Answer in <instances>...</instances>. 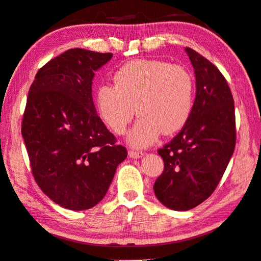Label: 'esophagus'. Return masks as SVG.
Masks as SVG:
<instances>
[{
	"label": "esophagus",
	"instance_id": "esophagus-1",
	"mask_svg": "<svg viewBox=\"0 0 261 261\" xmlns=\"http://www.w3.org/2000/svg\"><path fill=\"white\" fill-rule=\"evenodd\" d=\"M145 155L144 151H138V150H129V156L131 159H140Z\"/></svg>",
	"mask_w": 261,
	"mask_h": 261
}]
</instances>
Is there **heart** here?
<instances>
[{"instance_id": "b5f03b06", "label": "heart", "mask_w": 261, "mask_h": 261, "mask_svg": "<svg viewBox=\"0 0 261 261\" xmlns=\"http://www.w3.org/2000/svg\"><path fill=\"white\" fill-rule=\"evenodd\" d=\"M195 85L192 74L179 65L162 60L130 61L114 75V85L97 90V107L103 123L123 135L135 116H139L127 137L135 148H146L161 134L182 129L192 115Z\"/></svg>"}]
</instances>
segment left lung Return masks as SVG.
I'll return each mask as SVG.
<instances>
[{
  "instance_id": "8db88e82",
  "label": "left lung",
  "mask_w": 261,
  "mask_h": 261,
  "mask_svg": "<svg viewBox=\"0 0 261 261\" xmlns=\"http://www.w3.org/2000/svg\"><path fill=\"white\" fill-rule=\"evenodd\" d=\"M196 96L192 115L181 131L159 149L164 170L154 184L158 200L169 209L187 211L215 191L236 141L234 99L224 75L191 48Z\"/></svg>"
}]
</instances>
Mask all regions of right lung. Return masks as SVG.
<instances>
[{"mask_svg": "<svg viewBox=\"0 0 261 261\" xmlns=\"http://www.w3.org/2000/svg\"><path fill=\"white\" fill-rule=\"evenodd\" d=\"M112 57L69 49L37 72L28 91L21 134L33 176L42 192L65 209L98 204L127 156L92 100L94 72Z\"/></svg>", "mask_w": 261, "mask_h": 261, "instance_id": "obj_1", "label": "right lung"}]
</instances>
